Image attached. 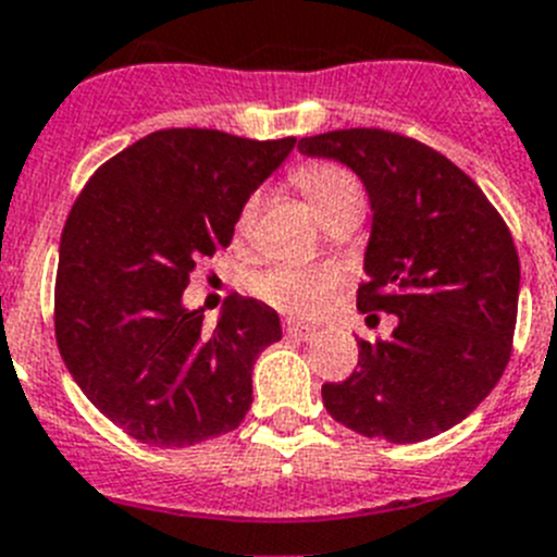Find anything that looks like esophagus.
I'll list each match as a JSON object with an SVG mask.
<instances>
[{
  "label": "esophagus",
  "instance_id": "obj_1",
  "mask_svg": "<svg viewBox=\"0 0 557 557\" xmlns=\"http://www.w3.org/2000/svg\"><path fill=\"white\" fill-rule=\"evenodd\" d=\"M283 331H285V336L297 338V342H311V338L317 336V327L302 325V322H297V319H285Z\"/></svg>",
  "mask_w": 557,
  "mask_h": 557
}]
</instances>
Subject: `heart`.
<instances>
[{
	"label": "heart",
	"instance_id": "obj_1",
	"mask_svg": "<svg viewBox=\"0 0 557 557\" xmlns=\"http://www.w3.org/2000/svg\"><path fill=\"white\" fill-rule=\"evenodd\" d=\"M294 178L322 219L336 207L364 205L359 182L338 164H308ZM255 215H258V198H249L240 210L238 230H249ZM336 288L338 274L331 269H313V265H280L258 280V294L265 302H272L280 311L302 313V317L322 311L336 294Z\"/></svg>",
	"mask_w": 557,
	"mask_h": 557
}]
</instances>
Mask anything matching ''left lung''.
I'll list each match as a JSON object with an SVG mask.
<instances>
[{
  "label": "left lung",
  "instance_id": "left-lung-1",
  "mask_svg": "<svg viewBox=\"0 0 557 557\" xmlns=\"http://www.w3.org/2000/svg\"><path fill=\"white\" fill-rule=\"evenodd\" d=\"M302 157L347 164L370 198L359 311L398 317L389 342L322 386L325 409L364 437L420 443L491 395L510 359L521 269L510 230L451 159L381 128L299 139Z\"/></svg>",
  "mask_w": 557,
  "mask_h": 557
}]
</instances>
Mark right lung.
I'll list each match as a JSON object with an SVG mask.
<instances>
[{"label":"right lung","mask_w":557,"mask_h":557,"mask_svg":"<svg viewBox=\"0 0 557 557\" xmlns=\"http://www.w3.org/2000/svg\"><path fill=\"white\" fill-rule=\"evenodd\" d=\"M294 145L153 132L77 196L58 251V350L86 398L139 443L196 446L244 423L251 367L283 338L277 311L232 297L207 331L182 297L196 260L230 246L249 196Z\"/></svg>","instance_id":"1"}]
</instances>
